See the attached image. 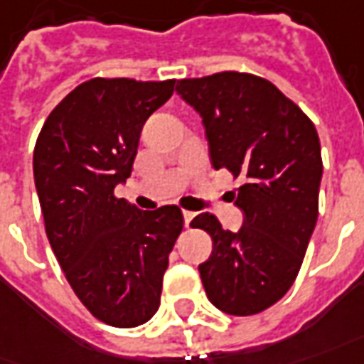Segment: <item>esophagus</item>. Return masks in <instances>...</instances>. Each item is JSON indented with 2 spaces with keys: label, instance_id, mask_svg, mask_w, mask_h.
Masks as SVG:
<instances>
[{
  "label": "esophagus",
  "instance_id": "1",
  "mask_svg": "<svg viewBox=\"0 0 364 364\" xmlns=\"http://www.w3.org/2000/svg\"><path fill=\"white\" fill-rule=\"evenodd\" d=\"M183 219H185V227H189L193 219H195V213L193 211H183Z\"/></svg>",
  "mask_w": 364,
  "mask_h": 364
}]
</instances>
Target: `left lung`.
<instances>
[{
    "label": "left lung",
    "mask_w": 364,
    "mask_h": 364,
    "mask_svg": "<svg viewBox=\"0 0 364 364\" xmlns=\"http://www.w3.org/2000/svg\"><path fill=\"white\" fill-rule=\"evenodd\" d=\"M177 93L201 115L215 169L243 179L231 191L243 211L237 233L211 213L191 221L213 239V253L199 265L205 293L227 315H257L295 283L317 225V129L271 81L251 73L181 79Z\"/></svg>",
    "instance_id": "8db88e82"
}]
</instances>
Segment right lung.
Segmentation results:
<instances>
[{"mask_svg": "<svg viewBox=\"0 0 364 364\" xmlns=\"http://www.w3.org/2000/svg\"><path fill=\"white\" fill-rule=\"evenodd\" d=\"M173 87L175 79H89L49 113L33 151L49 245L79 301L111 327H137L157 313L183 229L177 205L141 211L113 193Z\"/></svg>", "mask_w": 364, "mask_h": 364, "instance_id": "1", "label": "right lung"}]
</instances>
